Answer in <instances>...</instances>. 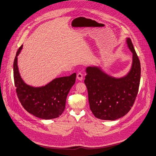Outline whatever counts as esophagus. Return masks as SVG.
Returning a JSON list of instances; mask_svg holds the SVG:
<instances>
[{
	"label": "esophagus",
	"instance_id": "1",
	"mask_svg": "<svg viewBox=\"0 0 156 156\" xmlns=\"http://www.w3.org/2000/svg\"><path fill=\"white\" fill-rule=\"evenodd\" d=\"M76 78H77V79H78V80H80V81H82V80L83 79V74H82V73H78L77 74Z\"/></svg>",
	"mask_w": 156,
	"mask_h": 156
}]
</instances>
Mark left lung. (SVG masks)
<instances>
[{
    "label": "left lung",
    "instance_id": "left-lung-1",
    "mask_svg": "<svg viewBox=\"0 0 156 156\" xmlns=\"http://www.w3.org/2000/svg\"><path fill=\"white\" fill-rule=\"evenodd\" d=\"M126 43L133 53L129 72L116 78L105 73L98 66L86 69L84 80L88 93L90 109L94 116L103 120H116L128 112L138 93L140 79V64L129 38Z\"/></svg>",
    "mask_w": 156,
    "mask_h": 156
}]
</instances>
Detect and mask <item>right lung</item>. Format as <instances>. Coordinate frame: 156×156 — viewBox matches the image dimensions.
<instances>
[{"instance_id":"obj_1","label":"right lung","mask_w":156,"mask_h":156,"mask_svg":"<svg viewBox=\"0 0 156 156\" xmlns=\"http://www.w3.org/2000/svg\"><path fill=\"white\" fill-rule=\"evenodd\" d=\"M19 48L13 62V78L16 93L24 109L34 116L43 119L59 117L65 108L67 95L75 83L76 74L53 80L45 86L34 87L22 79L17 65Z\"/></svg>"}]
</instances>
